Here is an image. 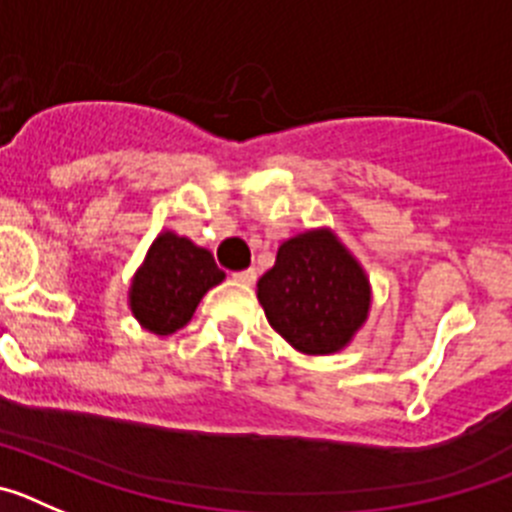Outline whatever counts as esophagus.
<instances>
[{"label": "esophagus", "mask_w": 512, "mask_h": 512, "mask_svg": "<svg viewBox=\"0 0 512 512\" xmlns=\"http://www.w3.org/2000/svg\"><path fill=\"white\" fill-rule=\"evenodd\" d=\"M233 279L238 284H243V287H251L253 282H256V271L253 269H246V271H238V274H233Z\"/></svg>", "instance_id": "esophagus-1"}]
</instances>
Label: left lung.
<instances>
[{
	"instance_id": "obj_1",
	"label": "left lung",
	"mask_w": 512,
	"mask_h": 512,
	"mask_svg": "<svg viewBox=\"0 0 512 512\" xmlns=\"http://www.w3.org/2000/svg\"><path fill=\"white\" fill-rule=\"evenodd\" d=\"M256 295L271 328L310 356L346 348L372 307L366 271L330 228L284 241Z\"/></svg>"
}]
</instances>
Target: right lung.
<instances>
[{"mask_svg": "<svg viewBox=\"0 0 512 512\" xmlns=\"http://www.w3.org/2000/svg\"><path fill=\"white\" fill-rule=\"evenodd\" d=\"M223 279L225 271L217 269L207 248L164 230L135 271L128 292L130 310L143 328L156 336H169L192 320L207 289Z\"/></svg>", "mask_w": 512, "mask_h": 512, "instance_id": "1", "label": "right lung"}]
</instances>
